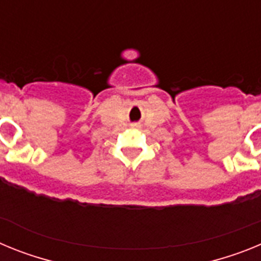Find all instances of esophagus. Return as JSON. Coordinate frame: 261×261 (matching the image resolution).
Returning <instances> with one entry per match:
<instances>
[{
	"instance_id": "1",
	"label": "esophagus",
	"mask_w": 261,
	"mask_h": 261,
	"mask_svg": "<svg viewBox=\"0 0 261 261\" xmlns=\"http://www.w3.org/2000/svg\"><path fill=\"white\" fill-rule=\"evenodd\" d=\"M132 128H137V124H132Z\"/></svg>"
}]
</instances>
